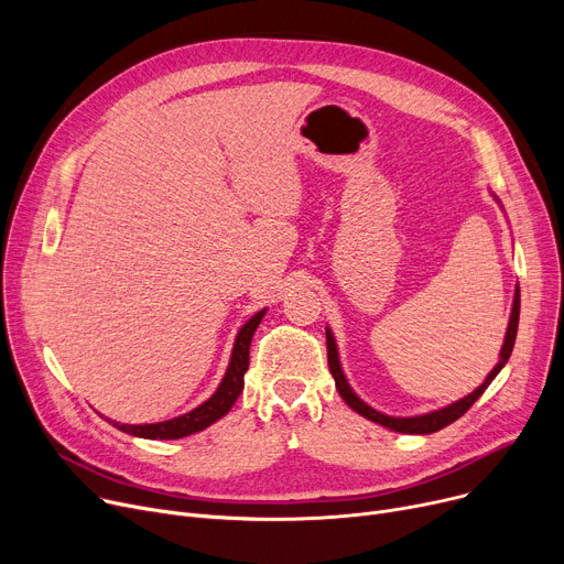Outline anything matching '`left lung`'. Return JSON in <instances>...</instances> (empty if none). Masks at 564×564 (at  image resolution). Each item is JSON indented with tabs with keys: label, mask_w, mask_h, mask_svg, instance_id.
I'll use <instances>...</instances> for the list:
<instances>
[{
	"label": "left lung",
	"mask_w": 564,
	"mask_h": 564,
	"mask_svg": "<svg viewBox=\"0 0 564 564\" xmlns=\"http://www.w3.org/2000/svg\"><path fill=\"white\" fill-rule=\"evenodd\" d=\"M521 294H519V288L514 292V304H512V313H510V324H508V332H506V343H502L500 347V359L496 364V368L487 375V379L480 383V387L468 393L466 398L443 406V409H436V411H430V413H423V416H411V419H398V416H387V413H381L377 409H372L370 404H366L357 393L351 391V387L347 383L345 375H343V368H340V359H338V347H336V338L332 334V329L327 327V359H329V370L336 379V389L340 393V398L357 411L361 413L364 419L377 423V425H383L389 427L393 432H402V434H432V432H438L446 425L455 423L457 419H462L464 413L470 409V404L476 402L485 391L489 383L494 381V377L502 370V366L508 364L510 354H512V347H514V340H517V329H519V306H521Z\"/></svg>",
	"instance_id": "1"
}]
</instances>
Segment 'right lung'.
<instances>
[{"mask_svg":"<svg viewBox=\"0 0 564 564\" xmlns=\"http://www.w3.org/2000/svg\"><path fill=\"white\" fill-rule=\"evenodd\" d=\"M264 313H267V308L258 311L240 329V334H237L228 370L219 383V389L215 391V395L210 400H205L189 413H183V416L164 421V423H151V425H126V423H116V421H109V423L116 430H121L132 436H141V438H183V436L196 434L205 427H210L213 423H217L221 416H226L230 406L235 404V400L240 398V393L245 389V372L249 370L251 338H253Z\"/></svg>","mask_w":564,"mask_h":564,"instance_id":"obj_1","label":"right lung"}]
</instances>
